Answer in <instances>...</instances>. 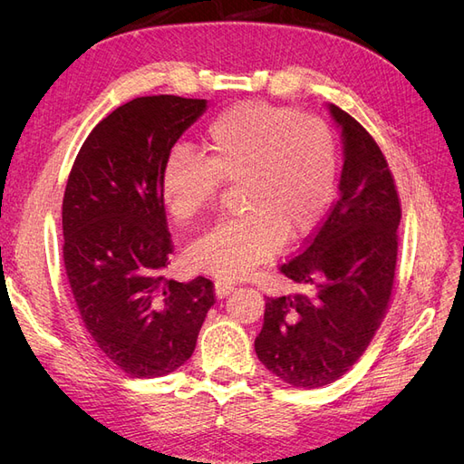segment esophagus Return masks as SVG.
Instances as JSON below:
<instances>
[{
	"label": "esophagus",
	"mask_w": 464,
	"mask_h": 464,
	"mask_svg": "<svg viewBox=\"0 0 464 464\" xmlns=\"http://www.w3.org/2000/svg\"><path fill=\"white\" fill-rule=\"evenodd\" d=\"M234 285L232 283H227V280H217L215 283V292H217V298H224L228 296L230 292H234Z\"/></svg>",
	"instance_id": "34e87169"
}]
</instances>
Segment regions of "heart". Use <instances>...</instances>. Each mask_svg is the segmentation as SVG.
I'll return each instance as SVG.
<instances>
[{
    "label": "heart",
    "mask_w": 464,
    "mask_h": 464,
    "mask_svg": "<svg viewBox=\"0 0 464 464\" xmlns=\"http://www.w3.org/2000/svg\"><path fill=\"white\" fill-rule=\"evenodd\" d=\"M205 157L178 145L160 170L162 199L178 222L215 203L222 181H240L244 215L222 220L195 240L186 259L195 271L236 280L310 234L334 188L336 145L315 116L269 102H242L208 123Z\"/></svg>",
    "instance_id": "obj_1"
}]
</instances>
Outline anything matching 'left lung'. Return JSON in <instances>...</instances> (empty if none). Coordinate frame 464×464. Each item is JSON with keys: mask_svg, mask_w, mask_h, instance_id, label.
<instances>
[{"mask_svg": "<svg viewBox=\"0 0 464 464\" xmlns=\"http://www.w3.org/2000/svg\"><path fill=\"white\" fill-rule=\"evenodd\" d=\"M341 193L296 257L278 271L302 292L265 302L256 339L263 366L294 387L343 377L366 353L389 310L399 254L401 199L375 139L339 106Z\"/></svg>", "mask_w": 464, "mask_h": 464, "instance_id": "obj_1", "label": "left lung"}]
</instances>
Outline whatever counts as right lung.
I'll use <instances>...</instances> for the list:
<instances>
[{
	"label": "right lung",
	"mask_w": 464,
	"mask_h": 464,
	"mask_svg": "<svg viewBox=\"0 0 464 464\" xmlns=\"http://www.w3.org/2000/svg\"><path fill=\"white\" fill-rule=\"evenodd\" d=\"M205 108L201 98H133L91 131L67 178L69 286L98 350L130 377H160L186 363L217 302L213 280L178 283L162 275L174 244L160 170Z\"/></svg>",
	"instance_id": "right-lung-1"
}]
</instances>
